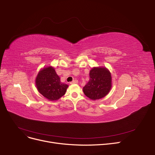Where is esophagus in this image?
Returning a JSON list of instances; mask_svg holds the SVG:
<instances>
[{
  "label": "esophagus",
  "instance_id": "esophagus-1",
  "mask_svg": "<svg viewBox=\"0 0 155 155\" xmlns=\"http://www.w3.org/2000/svg\"><path fill=\"white\" fill-rule=\"evenodd\" d=\"M78 82V81L77 80H73L71 82H70V84H77Z\"/></svg>",
  "mask_w": 155,
  "mask_h": 155
}]
</instances>
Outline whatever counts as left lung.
<instances>
[{
    "instance_id": "left-lung-1",
    "label": "left lung",
    "mask_w": 155,
    "mask_h": 155,
    "mask_svg": "<svg viewBox=\"0 0 155 155\" xmlns=\"http://www.w3.org/2000/svg\"><path fill=\"white\" fill-rule=\"evenodd\" d=\"M90 80L83 88L84 94L92 101L106 96L112 87V77L109 70L104 67H94L89 73Z\"/></svg>"
}]
</instances>
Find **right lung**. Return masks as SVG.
<instances>
[{
  "mask_svg": "<svg viewBox=\"0 0 155 155\" xmlns=\"http://www.w3.org/2000/svg\"><path fill=\"white\" fill-rule=\"evenodd\" d=\"M35 83L38 92L51 101L61 98L68 87V85L61 82L60 78L51 66L44 67L39 71Z\"/></svg>",
  "mask_w": 155,
  "mask_h": 155,
  "instance_id": "1",
  "label": "right lung"
}]
</instances>
